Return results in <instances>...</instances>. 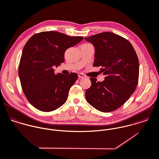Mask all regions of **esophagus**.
Returning <instances> with one entry per match:
<instances>
[{"label":"esophagus","instance_id":"esophagus-1","mask_svg":"<svg viewBox=\"0 0 159 159\" xmlns=\"http://www.w3.org/2000/svg\"><path fill=\"white\" fill-rule=\"evenodd\" d=\"M78 75L79 78H82L85 77V76L84 75V74H83V73H78Z\"/></svg>","mask_w":159,"mask_h":159}]
</instances>
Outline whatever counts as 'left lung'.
I'll list each match as a JSON object with an SVG mask.
<instances>
[{
  "label": "left lung",
  "mask_w": 159,
  "mask_h": 159,
  "mask_svg": "<svg viewBox=\"0 0 159 159\" xmlns=\"http://www.w3.org/2000/svg\"><path fill=\"white\" fill-rule=\"evenodd\" d=\"M84 39L95 48L93 65L101 66L100 71L106 76L102 82L90 78L91 86L86 91V99L101 111H113L123 106L136 88L138 56L127 39L113 33H101Z\"/></svg>",
  "instance_id": "8db88e82"
}]
</instances>
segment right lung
<instances>
[{
    "label": "right lung",
    "instance_id": "obj_1",
    "mask_svg": "<svg viewBox=\"0 0 159 159\" xmlns=\"http://www.w3.org/2000/svg\"><path fill=\"white\" fill-rule=\"evenodd\" d=\"M83 39L57 31L34 34L26 43L21 57L18 75L29 102L43 111H53L65 104L78 75L55 74L53 66L64 62L65 51Z\"/></svg>",
    "mask_w": 159,
    "mask_h": 159
}]
</instances>
